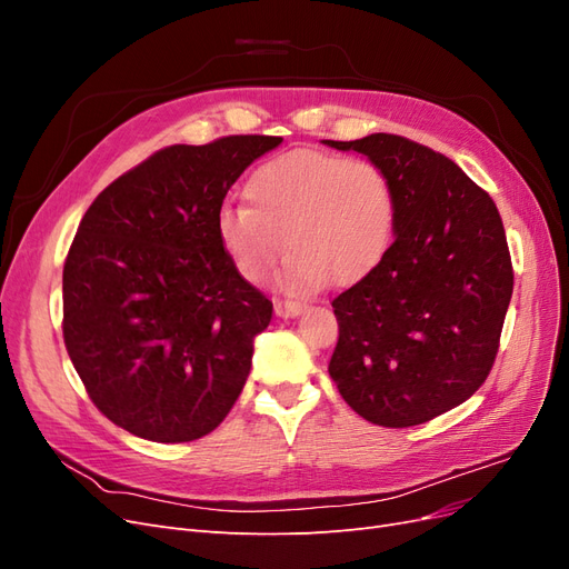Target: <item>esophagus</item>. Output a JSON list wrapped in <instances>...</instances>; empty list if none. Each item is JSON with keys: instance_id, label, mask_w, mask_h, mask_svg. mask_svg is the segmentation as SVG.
I'll list each match as a JSON object with an SVG mask.
<instances>
[{"instance_id": "34e87169", "label": "esophagus", "mask_w": 569, "mask_h": 569, "mask_svg": "<svg viewBox=\"0 0 569 569\" xmlns=\"http://www.w3.org/2000/svg\"><path fill=\"white\" fill-rule=\"evenodd\" d=\"M303 311V306L299 301H282V299H274V313L280 318H295Z\"/></svg>"}]
</instances>
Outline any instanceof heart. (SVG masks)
I'll return each instance as SVG.
<instances>
[{
    "label": "heart",
    "mask_w": 569,
    "mask_h": 569,
    "mask_svg": "<svg viewBox=\"0 0 569 569\" xmlns=\"http://www.w3.org/2000/svg\"><path fill=\"white\" fill-rule=\"evenodd\" d=\"M247 206L216 216L218 244L239 278L263 284L284 249L278 287L306 295L322 282L347 287L385 256L393 232V192L380 166L318 149H295L258 166Z\"/></svg>",
    "instance_id": "heart-1"
}]
</instances>
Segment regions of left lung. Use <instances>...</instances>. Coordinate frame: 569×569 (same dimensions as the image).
<instances>
[{"label": "left lung", "mask_w": 569, "mask_h": 569, "mask_svg": "<svg viewBox=\"0 0 569 569\" xmlns=\"http://www.w3.org/2000/svg\"><path fill=\"white\" fill-rule=\"evenodd\" d=\"M325 144L382 168L396 234L332 301L339 339L327 370L368 422H429L468 401L496 360L512 297L501 213L451 159L401 134Z\"/></svg>", "instance_id": "left-lung-1"}]
</instances>
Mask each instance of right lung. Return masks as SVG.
I'll use <instances>...</instances> for the list:
<instances>
[{"label": "right lung", "instance_id": "1", "mask_svg": "<svg viewBox=\"0 0 569 569\" xmlns=\"http://www.w3.org/2000/svg\"><path fill=\"white\" fill-rule=\"evenodd\" d=\"M270 134L173 144L113 180L63 263V341L92 403L126 432L201 439L226 420L272 303L216 237L228 189Z\"/></svg>", "mask_w": 569, "mask_h": 569}]
</instances>
